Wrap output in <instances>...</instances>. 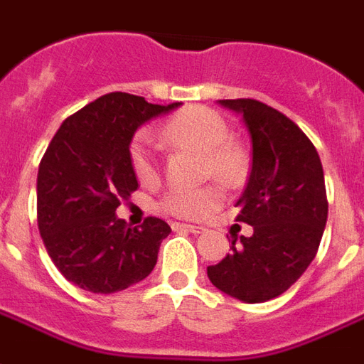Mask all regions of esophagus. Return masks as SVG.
Returning a JSON list of instances; mask_svg holds the SVG:
<instances>
[{"instance_id":"esophagus-1","label":"esophagus","mask_w":364,"mask_h":364,"mask_svg":"<svg viewBox=\"0 0 364 364\" xmlns=\"http://www.w3.org/2000/svg\"><path fill=\"white\" fill-rule=\"evenodd\" d=\"M172 230H184V232H192V234H201L205 228H203V226H196V224L174 223V224H172Z\"/></svg>"}]
</instances>
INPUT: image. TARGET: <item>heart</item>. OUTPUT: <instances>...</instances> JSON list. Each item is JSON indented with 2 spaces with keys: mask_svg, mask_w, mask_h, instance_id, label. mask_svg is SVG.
I'll return each instance as SVG.
<instances>
[{
  "mask_svg": "<svg viewBox=\"0 0 364 364\" xmlns=\"http://www.w3.org/2000/svg\"><path fill=\"white\" fill-rule=\"evenodd\" d=\"M159 140L171 149H186L201 155L205 178H215L226 188H236L247 174V157L242 147L228 140V127L220 114L201 105L186 107L163 122ZM132 172L141 184L151 186L159 180V163L153 153L151 138L138 132L128 147ZM223 192L215 184L198 190L172 188L161 198L159 209L178 218H203L217 211Z\"/></svg>",
  "mask_w": 364,
  "mask_h": 364,
  "instance_id": "obj_1",
  "label": "heart"
}]
</instances>
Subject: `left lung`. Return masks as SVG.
I'll return each mask as SVG.
<instances>
[{"instance_id": "obj_1", "label": "left lung", "mask_w": 364, "mask_h": 364, "mask_svg": "<svg viewBox=\"0 0 364 364\" xmlns=\"http://www.w3.org/2000/svg\"><path fill=\"white\" fill-rule=\"evenodd\" d=\"M242 113L253 161L237 199L236 220L253 236L232 240V253L207 267L220 291L245 303L274 299L296 284L315 259L328 218L326 186L318 153L296 122L257 100H220Z\"/></svg>"}]
</instances>
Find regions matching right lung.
<instances>
[{"label": "right lung", "instance_id": "add662e5", "mask_svg": "<svg viewBox=\"0 0 364 364\" xmlns=\"http://www.w3.org/2000/svg\"><path fill=\"white\" fill-rule=\"evenodd\" d=\"M178 105H155L124 92L105 94L67 117L49 141L38 168V228L68 282L114 294L153 270L171 226L147 217L138 228H128L114 211L138 190L128 159L134 132Z\"/></svg>", "mask_w": 364, "mask_h": 364}]
</instances>
